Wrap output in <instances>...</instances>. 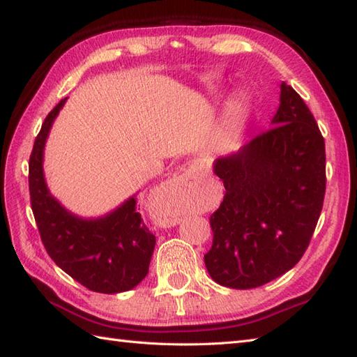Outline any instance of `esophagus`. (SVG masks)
<instances>
[{
    "label": "esophagus",
    "instance_id": "34e87169",
    "mask_svg": "<svg viewBox=\"0 0 357 357\" xmlns=\"http://www.w3.org/2000/svg\"><path fill=\"white\" fill-rule=\"evenodd\" d=\"M195 179H196L195 167H188L184 173L178 174V176L172 178L170 181H167L162 187V195L169 196L172 199H184L193 190ZM167 218H169L170 225L178 222V218H174L173 215H167Z\"/></svg>",
    "mask_w": 357,
    "mask_h": 357
}]
</instances>
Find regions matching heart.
I'll list each match as a JSON object with an SVG mask.
<instances>
[{
  "label": "heart",
  "mask_w": 357,
  "mask_h": 357,
  "mask_svg": "<svg viewBox=\"0 0 357 357\" xmlns=\"http://www.w3.org/2000/svg\"><path fill=\"white\" fill-rule=\"evenodd\" d=\"M247 116H248V102L245 98L239 96L231 102L229 118L225 119L224 126L218 133V141L222 147H231L233 144L239 139Z\"/></svg>",
  "instance_id": "b5f03b06"
}]
</instances>
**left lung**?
<instances>
[{
    "instance_id": "1",
    "label": "left lung",
    "mask_w": 357,
    "mask_h": 357,
    "mask_svg": "<svg viewBox=\"0 0 357 357\" xmlns=\"http://www.w3.org/2000/svg\"><path fill=\"white\" fill-rule=\"evenodd\" d=\"M271 128L218 158L225 187L210 216L213 244L204 256L219 285L248 290L282 276L304 256L325 196V141L312 112L282 82Z\"/></svg>"
}]
</instances>
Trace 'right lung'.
I'll return each instance as SVG.
<instances>
[{"label":"right lung","instance_id":"1","mask_svg":"<svg viewBox=\"0 0 357 357\" xmlns=\"http://www.w3.org/2000/svg\"><path fill=\"white\" fill-rule=\"evenodd\" d=\"M66 100L45 116L29 159L30 204L38 231L53 262L89 290L105 294L132 290L147 276L156 244L133 196L109 215L82 219L67 211L45 185L44 144Z\"/></svg>","mask_w":357,"mask_h":357}]
</instances>
